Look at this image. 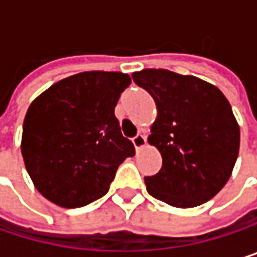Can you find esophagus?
Instances as JSON below:
<instances>
[{"label":"esophagus","mask_w":257,"mask_h":257,"mask_svg":"<svg viewBox=\"0 0 257 257\" xmlns=\"http://www.w3.org/2000/svg\"><path fill=\"white\" fill-rule=\"evenodd\" d=\"M132 143H134V147L135 150H141L144 146H146V137L143 134H138L132 138Z\"/></svg>","instance_id":"esophagus-1"}]
</instances>
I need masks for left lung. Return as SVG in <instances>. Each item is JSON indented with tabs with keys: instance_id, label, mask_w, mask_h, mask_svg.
<instances>
[{
	"instance_id": "8db88e82",
	"label": "left lung",
	"mask_w": 257,
	"mask_h": 257,
	"mask_svg": "<svg viewBox=\"0 0 257 257\" xmlns=\"http://www.w3.org/2000/svg\"><path fill=\"white\" fill-rule=\"evenodd\" d=\"M134 81L155 99L158 116L149 143L162 168L146 177L147 192L177 208L198 207L231 177L239 150V126L219 87L195 76L147 68Z\"/></svg>"
}]
</instances>
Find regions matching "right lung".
<instances>
[{"mask_svg": "<svg viewBox=\"0 0 257 257\" xmlns=\"http://www.w3.org/2000/svg\"><path fill=\"white\" fill-rule=\"evenodd\" d=\"M129 84L123 73L84 71L59 80L31 102L21 150L46 199L78 208L108 192L119 165L135 155L114 116Z\"/></svg>", "mask_w": 257, "mask_h": 257, "instance_id": "right-lung-1", "label": "right lung"}]
</instances>
